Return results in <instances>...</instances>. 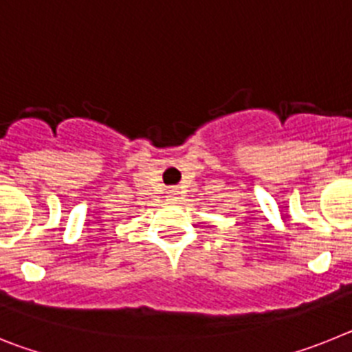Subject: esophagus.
Returning <instances> with one entry per match:
<instances>
[{"label":"esophagus","instance_id":"1","mask_svg":"<svg viewBox=\"0 0 352 352\" xmlns=\"http://www.w3.org/2000/svg\"><path fill=\"white\" fill-rule=\"evenodd\" d=\"M176 194H178V190H176V188H174V190H170V197H174Z\"/></svg>","mask_w":352,"mask_h":352}]
</instances>
